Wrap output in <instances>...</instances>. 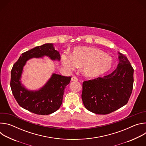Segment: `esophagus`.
Masks as SVG:
<instances>
[{
    "instance_id": "obj_1",
    "label": "esophagus",
    "mask_w": 146,
    "mask_h": 146,
    "mask_svg": "<svg viewBox=\"0 0 146 146\" xmlns=\"http://www.w3.org/2000/svg\"><path fill=\"white\" fill-rule=\"evenodd\" d=\"M78 80V78L76 76H73L71 78L72 81H77Z\"/></svg>"
}]
</instances>
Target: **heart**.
Masks as SVG:
<instances>
[{
    "label": "heart",
    "instance_id": "1",
    "mask_svg": "<svg viewBox=\"0 0 146 146\" xmlns=\"http://www.w3.org/2000/svg\"><path fill=\"white\" fill-rule=\"evenodd\" d=\"M62 66L68 71L81 68L82 74L91 78L99 77L109 72L113 64L112 58L102 50L88 46L76 47L71 55H61Z\"/></svg>",
    "mask_w": 146,
    "mask_h": 146
}]
</instances>
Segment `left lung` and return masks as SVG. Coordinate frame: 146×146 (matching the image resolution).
Masks as SVG:
<instances>
[{"label":"left lung","instance_id":"left-lung-1","mask_svg":"<svg viewBox=\"0 0 146 146\" xmlns=\"http://www.w3.org/2000/svg\"><path fill=\"white\" fill-rule=\"evenodd\" d=\"M117 68L103 77L84 81L81 98L85 108L97 114H108L125 105L133 84V69L128 58L118 52Z\"/></svg>","mask_w":146,"mask_h":146}]
</instances>
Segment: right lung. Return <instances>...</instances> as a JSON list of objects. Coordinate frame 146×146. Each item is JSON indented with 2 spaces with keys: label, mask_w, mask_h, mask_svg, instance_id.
<instances>
[{
  "label": "right lung",
  "mask_w": 146,
  "mask_h": 146,
  "mask_svg": "<svg viewBox=\"0 0 146 146\" xmlns=\"http://www.w3.org/2000/svg\"><path fill=\"white\" fill-rule=\"evenodd\" d=\"M48 56L59 61L60 56L52 43H46L23 53L14 64L11 72L10 87L18 105L36 114L48 115L59 109L62 103L65 88L69 84L70 77L52 73L51 77L38 90H29L21 82V77L27 62L32 58Z\"/></svg>",
  "instance_id": "obj_1"
}]
</instances>
